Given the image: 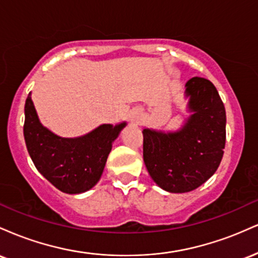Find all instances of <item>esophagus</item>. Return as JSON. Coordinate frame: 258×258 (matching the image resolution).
I'll return each mask as SVG.
<instances>
[{
  "instance_id": "esophagus-1",
  "label": "esophagus",
  "mask_w": 258,
  "mask_h": 258,
  "mask_svg": "<svg viewBox=\"0 0 258 258\" xmlns=\"http://www.w3.org/2000/svg\"><path fill=\"white\" fill-rule=\"evenodd\" d=\"M130 121H131L132 123H135V125H138V123L141 122L142 112L139 109H135V110L131 111V114H130Z\"/></svg>"
}]
</instances>
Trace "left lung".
<instances>
[{
	"mask_svg": "<svg viewBox=\"0 0 258 258\" xmlns=\"http://www.w3.org/2000/svg\"><path fill=\"white\" fill-rule=\"evenodd\" d=\"M190 112L177 131L143 130V159L150 177L170 193L199 188L217 171L226 144V109L209 80L186 81Z\"/></svg>",
	"mask_w": 258,
	"mask_h": 258,
	"instance_id": "obj_1",
	"label": "left lung"
}]
</instances>
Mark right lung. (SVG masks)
<instances>
[{"mask_svg": "<svg viewBox=\"0 0 258 258\" xmlns=\"http://www.w3.org/2000/svg\"><path fill=\"white\" fill-rule=\"evenodd\" d=\"M24 138L29 155L42 176L67 194H81L98 183L112 143L126 121L103 123L84 136L65 138L41 123L29 93L25 102Z\"/></svg>", "mask_w": 258, "mask_h": 258, "instance_id": "right-lung-1", "label": "right lung"}]
</instances>
